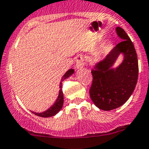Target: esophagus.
I'll list each match as a JSON object with an SVG mask.
<instances>
[{
  "instance_id": "1",
  "label": "esophagus",
  "mask_w": 149,
  "mask_h": 149,
  "mask_svg": "<svg viewBox=\"0 0 149 149\" xmlns=\"http://www.w3.org/2000/svg\"><path fill=\"white\" fill-rule=\"evenodd\" d=\"M85 66V61L84 58L82 57V56L78 55L76 57V68L77 70H80V69L83 68Z\"/></svg>"
}]
</instances>
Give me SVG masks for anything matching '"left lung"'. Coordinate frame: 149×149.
I'll list each match as a JSON object with an SVG mask.
<instances>
[{
	"label": "left lung",
	"instance_id": "8db88e82",
	"mask_svg": "<svg viewBox=\"0 0 149 149\" xmlns=\"http://www.w3.org/2000/svg\"><path fill=\"white\" fill-rule=\"evenodd\" d=\"M116 32L122 41L92 70L93 80L90 97L94 104L103 111L116 109L126 103L138 79V59L133 43L122 28L117 27ZM120 54L123 55V61L113 68Z\"/></svg>",
	"mask_w": 149,
	"mask_h": 149
}]
</instances>
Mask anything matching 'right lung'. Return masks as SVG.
I'll use <instances>...</instances> for the list:
<instances>
[{
  "mask_svg": "<svg viewBox=\"0 0 149 149\" xmlns=\"http://www.w3.org/2000/svg\"><path fill=\"white\" fill-rule=\"evenodd\" d=\"M73 73H74V70H73V69H70V70H67V72H66V73L63 75V77L61 78V82H60L59 94H58L57 98L56 99L55 102H54L48 109L43 111V112H41V113H36V112H34V111H32V113L37 115L38 117H53V116L57 114V113L62 109L63 104V92H62V82H63L64 79H67L68 77H70L71 75L73 74Z\"/></svg>",
  "mask_w": 149,
  "mask_h": 149,
  "instance_id": "obj_1",
  "label": "right lung"
}]
</instances>
